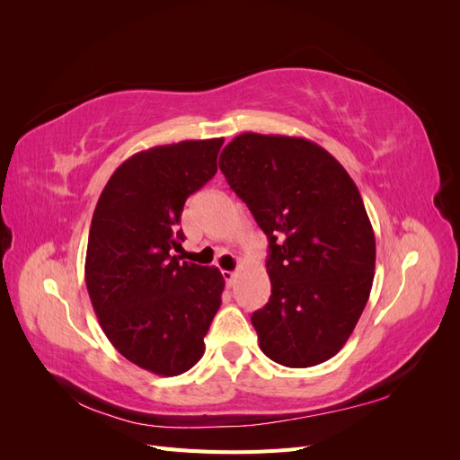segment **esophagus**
<instances>
[{"label":"esophagus","mask_w":460,"mask_h":460,"mask_svg":"<svg viewBox=\"0 0 460 460\" xmlns=\"http://www.w3.org/2000/svg\"><path fill=\"white\" fill-rule=\"evenodd\" d=\"M222 278H225L228 286H232L234 278H235V272H234V270H222Z\"/></svg>","instance_id":"esophagus-1"}]
</instances>
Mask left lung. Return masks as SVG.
Wrapping results in <instances>:
<instances>
[{
    "label": "left lung",
    "mask_w": 460,
    "mask_h": 460,
    "mask_svg": "<svg viewBox=\"0 0 460 460\" xmlns=\"http://www.w3.org/2000/svg\"><path fill=\"white\" fill-rule=\"evenodd\" d=\"M218 166L269 238L272 294L252 314L261 351L307 368L336 355L368 301L376 240L358 188L318 144L245 132Z\"/></svg>",
    "instance_id": "1"
}]
</instances>
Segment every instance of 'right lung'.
I'll list each match as a JSON object with an SVG mask.
<instances>
[{
	"mask_svg": "<svg viewBox=\"0 0 460 460\" xmlns=\"http://www.w3.org/2000/svg\"><path fill=\"white\" fill-rule=\"evenodd\" d=\"M222 137L155 146L124 161L92 217L86 288L115 349L159 376L190 370L220 307L225 278L172 255L186 199L217 172Z\"/></svg>",
	"mask_w": 460,
	"mask_h": 460,
	"instance_id": "obj_1",
	"label": "right lung"
}]
</instances>
